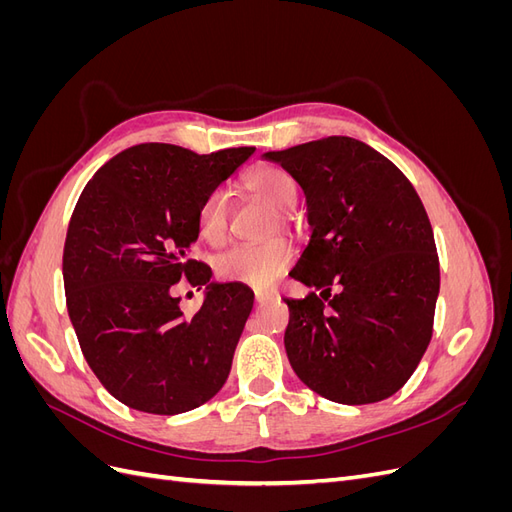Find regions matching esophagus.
<instances>
[{
	"label": "esophagus",
	"instance_id": "1",
	"mask_svg": "<svg viewBox=\"0 0 512 512\" xmlns=\"http://www.w3.org/2000/svg\"><path fill=\"white\" fill-rule=\"evenodd\" d=\"M256 303L258 305H265V303H269V301H273L275 299V294L273 292H262V290H256Z\"/></svg>",
	"mask_w": 512,
	"mask_h": 512
}]
</instances>
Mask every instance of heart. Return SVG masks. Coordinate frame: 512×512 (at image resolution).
Here are the masks:
<instances>
[{
    "mask_svg": "<svg viewBox=\"0 0 512 512\" xmlns=\"http://www.w3.org/2000/svg\"><path fill=\"white\" fill-rule=\"evenodd\" d=\"M245 190L273 211H280L286 222L288 209L297 200V183L288 170L280 166H258L243 179ZM285 213L282 214L281 211ZM230 198L226 190H211L198 207V230L205 241L218 245L228 235ZM292 265V250L286 241H269L262 245L232 247L218 258V275L226 282H239L254 288H267Z\"/></svg>",
    "mask_w": 512,
    "mask_h": 512,
    "instance_id": "heart-1",
    "label": "heart"
}]
</instances>
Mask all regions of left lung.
Here are the masks:
<instances>
[{"label":"left lung","mask_w":512,"mask_h":512,"mask_svg":"<svg viewBox=\"0 0 512 512\" xmlns=\"http://www.w3.org/2000/svg\"><path fill=\"white\" fill-rule=\"evenodd\" d=\"M262 160L301 185L312 226L290 277L320 297L284 299L294 374L337 404L391 397L423 359L440 292L421 198L391 160L350 136L269 151ZM331 287L338 288L333 298Z\"/></svg>","instance_id":"1"}]
</instances>
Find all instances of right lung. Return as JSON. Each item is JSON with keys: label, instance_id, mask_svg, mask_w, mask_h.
<instances>
[{"label": "right lung", "instance_id": "add662e5", "mask_svg": "<svg viewBox=\"0 0 512 512\" xmlns=\"http://www.w3.org/2000/svg\"><path fill=\"white\" fill-rule=\"evenodd\" d=\"M256 149L211 156L166 143L123 149L89 179L64 247L72 327L91 371L121 404L181 414L218 393L232 365L254 292L209 282L190 258L198 207ZM205 285L204 305L183 317L172 286Z\"/></svg>", "mask_w": 512, "mask_h": 512}]
</instances>
